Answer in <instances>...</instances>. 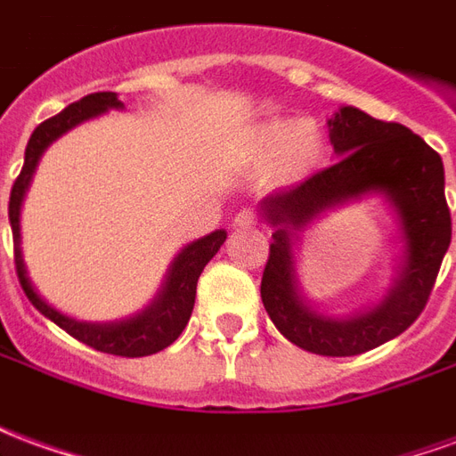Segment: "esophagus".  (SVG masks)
Masks as SVG:
<instances>
[{
	"label": "esophagus",
	"mask_w": 456,
	"mask_h": 456,
	"mask_svg": "<svg viewBox=\"0 0 456 456\" xmlns=\"http://www.w3.org/2000/svg\"><path fill=\"white\" fill-rule=\"evenodd\" d=\"M258 224L256 212H251V209H241L237 217L232 219V227L234 229H251Z\"/></svg>",
	"instance_id": "1"
}]
</instances>
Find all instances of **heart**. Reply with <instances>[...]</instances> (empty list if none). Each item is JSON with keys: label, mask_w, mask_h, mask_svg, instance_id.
Returning a JSON list of instances; mask_svg holds the SVG:
<instances>
[{"label": "heart", "mask_w": 456, "mask_h": 456, "mask_svg": "<svg viewBox=\"0 0 456 456\" xmlns=\"http://www.w3.org/2000/svg\"><path fill=\"white\" fill-rule=\"evenodd\" d=\"M251 146L261 159H278V168L288 180H305L325 166V134L315 121L297 117H273L251 131Z\"/></svg>", "instance_id": "obj_1"}]
</instances>
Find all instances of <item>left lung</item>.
Returning a JSON list of instances; mask_svg holds the SVG:
<instances>
[{
  "instance_id": "1",
  "label": "left lung",
  "mask_w": 456,
  "mask_h": 456,
  "mask_svg": "<svg viewBox=\"0 0 456 456\" xmlns=\"http://www.w3.org/2000/svg\"><path fill=\"white\" fill-rule=\"evenodd\" d=\"M337 163L296 188L258 202L273 227L261 300L278 332L320 356H356L405 332L418 320L452 241L444 166L437 151L395 121L339 107L327 119ZM379 194L392 208L402 254L382 300L344 316L325 314L302 293L295 251L306 227L327 211Z\"/></svg>"
}]
</instances>
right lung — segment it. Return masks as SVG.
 Returning a JSON list of instances; mask_svg holds the SVG:
<instances>
[{
	"label": "right lung",
	"mask_w": 456,
	"mask_h": 456,
	"mask_svg": "<svg viewBox=\"0 0 456 456\" xmlns=\"http://www.w3.org/2000/svg\"><path fill=\"white\" fill-rule=\"evenodd\" d=\"M110 110H124L117 93H94L87 94L77 102L68 104L63 112L55 114L44 124H38L31 134V139L26 143L24 153V168L16 178L14 188H12V198H9V224H12V234H14V261H16V276L19 283L24 288L26 297L31 300V305L48 317L51 322L65 330L68 335L80 339L87 346H93L97 352L114 354V356H149L160 349H166L175 342L180 332L188 325L190 315H192V305H195V290H198V278L202 268L208 266L209 258L215 256L219 247L224 244L227 232L217 229L208 237L192 241L188 247L178 251V256L170 261L168 271L163 276L159 293L153 296L149 305L121 320L112 322H87V320H77L55 310L48 300H45L28 278L24 264V251H21V205H24L26 190L31 185L36 166L45 153V149L61 139L63 134L75 129L77 124L87 119H94L100 114L110 112Z\"/></svg>",
	"instance_id": "right-lung-1"
}]
</instances>
